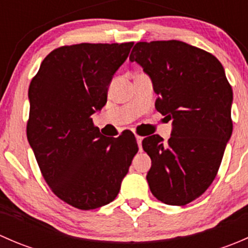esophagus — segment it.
Segmentation results:
<instances>
[{
	"label": "esophagus",
	"instance_id": "obj_1",
	"mask_svg": "<svg viewBox=\"0 0 248 248\" xmlns=\"http://www.w3.org/2000/svg\"><path fill=\"white\" fill-rule=\"evenodd\" d=\"M136 139H137V142H138V146H139V150L141 151V141H142V138L140 136H136Z\"/></svg>",
	"mask_w": 248,
	"mask_h": 248
}]
</instances>
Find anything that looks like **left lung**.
Here are the masks:
<instances>
[{"instance_id":"1","label":"left lung","mask_w":248,"mask_h":248,"mask_svg":"<svg viewBox=\"0 0 248 248\" xmlns=\"http://www.w3.org/2000/svg\"><path fill=\"white\" fill-rule=\"evenodd\" d=\"M129 61L151 78L157 111L172 119L167 144L157 134L142 140L150 189L164 204H188L212 184L232 136V90L223 66L180 41L139 42Z\"/></svg>"}]
</instances>
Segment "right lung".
<instances>
[{"instance_id":"obj_1","label":"right lung","mask_w":248,"mask_h":248,"mask_svg":"<svg viewBox=\"0 0 248 248\" xmlns=\"http://www.w3.org/2000/svg\"><path fill=\"white\" fill-rule=\"evenodd\" d=\"M132 46L131 42L57 47L30 84V146L51 191L77 209L114 201L138 152L133 133L107 138L91 119L106 106L112 77Z\"/></svg>"}]
</instances>
